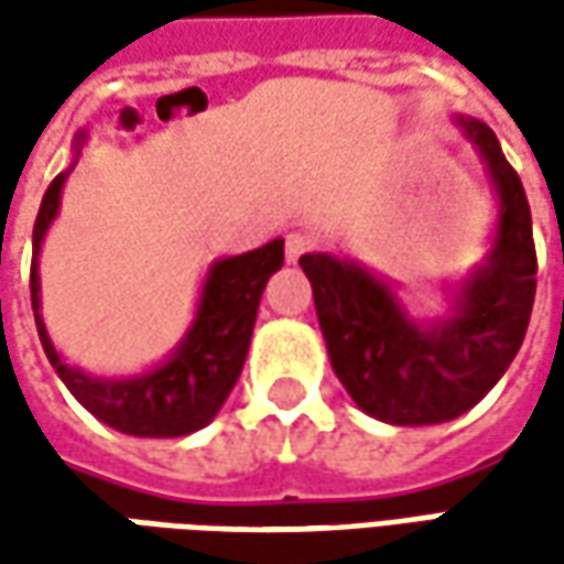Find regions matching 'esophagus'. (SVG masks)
I'll return each instance as SVG.
<instances>
[{
	"label": "esophagus",
	"instance_id": "esophagus-1",
	"mask_svg": "<svg viewBox=\"0 0 564 564\" xmlns=\"http://www.w3.org/2000/svg\"><path fill=\"white\" fill-rule=\"evenodd\" d=\"M311 248H314V238L307 231H289L285 235V257H289V263H297Z\"/></svg>",
	"mask_w": 564,
	"mask_h": 564
}]
</instances>
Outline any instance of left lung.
Masks as SVG:
<instances>
[{
    "label": "left lung",
    "mask_w": 564,
    "mask_h": 564,
    "mask_svg": "<svg viewBox=\"0 0 564 564\" xmlns=\"http://www.w3.org/2000/svg\"><path fill=\"white\" fill-rule=\"evenodd\" d=\"M499 200L487 260L452 292L448 314H408L392 282L336 253H304L333 370L364 414L395 426L462 417L518 355L536 294L531 206L492 128L455 116Z\"/></svg>",
    "instance_id": "1"
}]
</instances>
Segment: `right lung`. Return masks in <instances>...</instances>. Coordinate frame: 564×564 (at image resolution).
I'll return each instance as SVG.
<instances>
[{"label":"right lung","instance_id":"obj_1","mask_svg":"<svg viewBox=\"0 0 564 564\" xmlns=\"http://www.w3.org/2000/svg\"><path fill=\"white\" fill-rule=\"evenodd\" d=\"M84 141H87V131H80L75 138V150H80ZM68 172L55 175L53 185L46 187L36 223H33L31 304L46 358L58 379L68 386V392L97 421L119 433L147 436V440H172V436H187V433L204 430L206 423L219 414L228 392L241 377L250 333L257 323V307L272 272L282 270L285 241L275 238L263 248L216 260L206 272L194 323L187 326L185 338L175 345V351L163 364L134 377H94V373H84L80 367L65 364V358L55 351L43 314H40V272H36L40 248L53 219L58 216L62 185Z\"/></svg>","mask_w":564,"mask_h":564}]
</instances>
